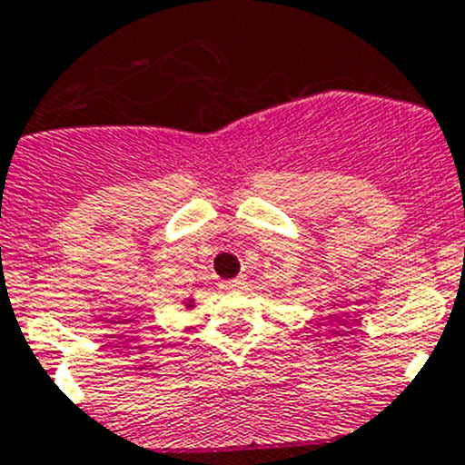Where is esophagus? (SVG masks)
Returning a JSON list of instances; mask_svg holds the SVG:
<instances>
[{
  "label": "esophagus",
  "mask_w": 465,
  "mask_h": 465,
  "mask_svg": "<svg viewBox=\"0 0 465 465\" xmlns=\"http://www.w3.org/2000/svg\"><path fill=\"white\" fill-rule=\"evenodd\" d=\"M224 289V292H233V289H242L245 286V277H236V280H229V282H223L220 284Z\"/></svg>",
  "instance_id": "obj_1"
}]
</instances>
